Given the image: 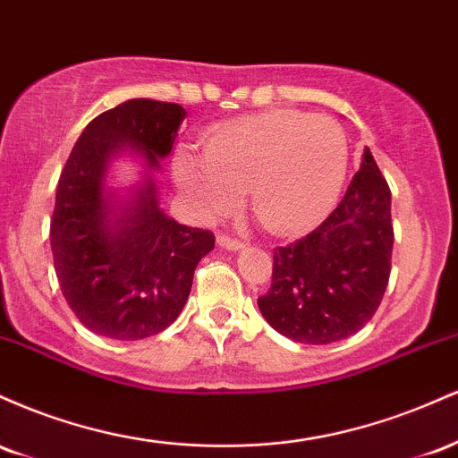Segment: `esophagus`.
<instances>
[{
	"mask_svg": "<svg viewBox=\"0 0 458 458\" xmlns=\"http://www.w3.org/2000/svg\"><path fill=\"white\" fill-rule=\"evenodd\" d=\"M217 245L222 247V250H228V251L243 250V243H241V241H236V239H233V236H225V234L217 236Z\"/></svg>",
	"mask_w": 458,
	"mask_h": 458,
	"instance_id": "obj_1",
	"label": "esophagus"
}]
</instances>
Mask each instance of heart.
<instances>
[{"mask_svg":"<svg viewBox=\"0 0 458 458\" xmlns=\"http://www.w3.org/2000/svg\"><path fill=\"white\" fill-rule=\"evenodd\" d=\"M349 170L344 129L329 115L267 109L217 124L202 157L181 150L172 174L199 219L224 217L243 189L259 222L276 236L308 233L331 213Z\"/></svg>","mask_w":458,"mask_h":458,"instance_id":"obj_1","label":"heart"}]
</instances>
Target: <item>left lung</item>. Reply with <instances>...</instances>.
<instances>
[{
  "label": "left lung",
  "instance_id": "1",
  "mask_svg": "<svg viewBox=\"0 0 458 458\" xmlns=\"http://www.w3.org/2000/svg\"><path fill=\"white\" fill-rule=\"evenodd\" d=\"M392 193L364 148L335 211L297 243L273 250V280L259 308L301 344L349 338L375 317L392 267Z\"/></svg>",
  "mask_w": 458,
  "mask_h": 458
}]
</instances>
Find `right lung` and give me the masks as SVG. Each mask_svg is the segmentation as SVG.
Instances as JSON below:
<instances>
[{"label": "right lung", "mask_w": 458, "mask_h": 458, "mask_svg": "<svg viewBox=\"0 0 458 458\" xmlns=\"http://www.w3.org/2000/svg\"><path fill=\"white\" fill-rule=\"evenodd\" d=\"M185 115L176 103H120L83 129L60 174L51 219L55 276L75 317L105 338L141 340L170 327L198 262L215 247L208 230L167 217L152 178ZM120 156L142 167L124 194L108 187Z\"/></svg>", "instance_id": "right-lung-1"}]
</instances>
